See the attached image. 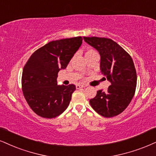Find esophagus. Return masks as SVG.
<instances>
[{"label":"esophagus","instance_id":"34e87169","mask_svg":"<svg viewBox=\"0 0 156 156\" xmlns=\"http://www.w3.org/2000/svg\"><path fill=\"white\" fill-rule=\"evenodd\" d=\"M86 87V86L82 85V84H76V89H81V88H83V87Z\"/></svg>","mask_w":156,"mask_h":156}]
</instances>
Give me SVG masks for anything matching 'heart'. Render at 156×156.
Returning <instances> with one entry per match:
<instances>
[{
    "label": "heart",
    "mask_w": 156,
    "mask_h": 156,
    "mask_svg": "<svg viewBox=\"0 0 156 156\" xmlns=\"http://www.w3.org/2000/svg\"><path fill=\"white\" fill-rule=\"evenodd\" d=\"M93 54H98L97 52L93 51V50H89V51H87L85 53V55H93Z\"/></svg>",
    "instance_id": "heart-1"
}]
</instances>
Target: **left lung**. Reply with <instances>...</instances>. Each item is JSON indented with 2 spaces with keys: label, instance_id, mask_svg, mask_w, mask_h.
<instances>
[{
  "label": "left lung",
  "instance_id": "1",
  "mask_svg": "<svg viewBox=\"0 0 156 156\" xmlns=\"http://www.w3.org/2000/svg\"><path fill=\"white\" fill-rule=\"evenodd\" d=\"M101 55V71L111 82L106 91L98 90L90 100L91 106L101 116L110 118L127 108L135 93L137 72L133 60L123 48L111 39L84 37Z\"/></svg>",
  "mask_w": 156,
  "mask_h": 156
}]
</instances>
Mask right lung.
Wrapping results in <instances>:
<instances>
[{"label": "right lung", "instance_id": "1", "mask_svg": "<svg viewBox=\"0 0 156 156\" xmlns=\"http://www.w3.org/2000/svg\"><path fill=\"white\" fill-rule=\"evenodd\" d=\"M82 43V37L54 40L34 51L28 59L22 72V91L38 116L55 118L69 106L76 86L58 85V73L66 68Z\"/></svg>", "mask_w": 156, "mask_h": 156}]
</instances>
